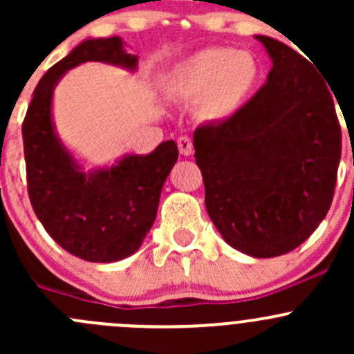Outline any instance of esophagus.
<instances>
[{"mask_svg":"<svg viewBox=\"0 0 354 354\" xmlns=\"http://www.w3.org/2000/svg\"><path fill=\"white\" fill-rule=\"evenodd\" d=\"M178 149H180L181 156H192L194 154V142L188 137L178 138Z\"/></svg>","mask_w":354,"mask_h":354,"instance_id":"obj_1","label":"esophagus"}]
</instances>
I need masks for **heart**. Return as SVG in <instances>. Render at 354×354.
<instances>
[{"label": "heart", "mask_w": 354, "mask_h": 354, "mask_svg": "<svg viewBox=\"0 0 354 354\" xmlns=\"http://www.w3.org/2000/svg\"><path fill=\"white\" fill-rule=\"evenodd\" d=\"M260 80V66L250 53L210 48L190 56L171 78V91L198 101L209 120H226L248 101Z\"/></svg>", "instance_id": "obj_1"}]
</instances>
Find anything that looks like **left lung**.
<instances>
[{"label": "left lung", "mask_w": 354, "mask_h": 354, "mask_svg": "<svg viewBox=\"0 0 354 354\" xmlns=\"http://www.w3.org/2000/svg\"><path fill=\"white\" fill-rule=\"evenodd\" d=\"M272 58L263 87L194 133L205 207L224 241L257 259L299 246L329 210L341 159L334 97L308 59L257 35Z\"/></svg>", "instance_id": "1"}]
</instances>
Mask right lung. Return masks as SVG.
<instances>
[{"mask_svg": "<svg viewBox=\"0 0 354 354\" xmlns=\"http://www.w3.org/2000/svg\"><path fill=\"white\" fill-rule=\"evenodd\" d=\"M106 62L135 70L137 56L120 37L88 39L39 80L22 124L27 192L49 236L88 262H116L138 250L152 227L178 145L162 142L149 156H127L109 169L84 173L59 144L51 121L55 85L70 68Z\"/></svg>", "mask_w": 354, "mask_h": 354, "instance_id": "right-lung-1", "label": "right lung"}]
</instances>
